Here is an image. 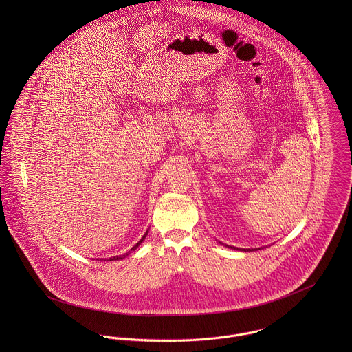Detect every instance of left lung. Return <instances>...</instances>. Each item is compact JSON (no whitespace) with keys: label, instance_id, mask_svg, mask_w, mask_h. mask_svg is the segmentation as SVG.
I'll use <instances>...</instances> for the list:
<instances>
[{"label":"left lung","instance_id":"obj_1","mask_svg":"<svg viewBox=\"0 0 352 352\" xmlns=\"http://www.w3.org/2000/svg\"><path fill=\"white\" fill-rule=\"evenodd\" d=\"M229 248H234V247H229ZM234 250H236V248H234ZM237 250H239V248H237ZM240 251H251V250H240ZM252 251H253V250H252Z\"/></svg>","mask_w":352,"mask_h":352}]
</instances>
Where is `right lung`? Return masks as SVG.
I'll use <instances>...</instances> for the list:
<instances>
[{
	"mask_svg": "<svg viewBox=\"0 0 352 352\" xmlns=\"http://www.w3.org/2000/svg\"><path fill=\"white\" fill-rule=\"evenodd\" d=\"M146 236H148V232H146V233H145V234H144V237H142V239H141V240H140V241H138V243H137V244H135V245H134V247H133V248H131V251H135V250H137V248H138V245H140V244H141V243H142V241H144V240H145V237H146ZM129 253H130V252H127V253H124V254H120V256H113V257H109V260H108V261H112V260H120V258H124V257H126V256H127V254H129Z\"/></svg>",
	"mask_w": 352,
	"mask_h": 352,
	"instance_id": "1",
	"label": "right lung"
}]
</instances>
